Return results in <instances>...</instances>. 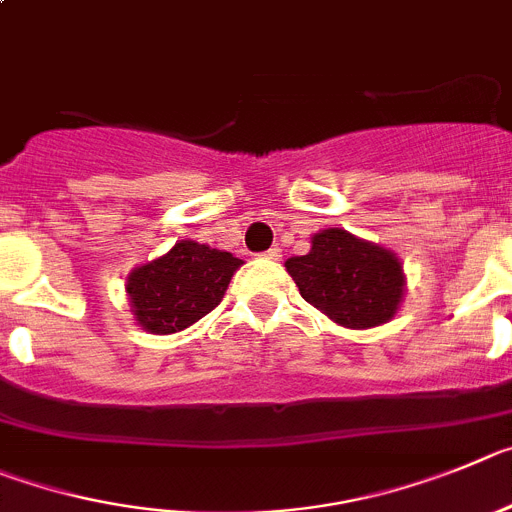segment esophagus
<instances>
[{
	"label": "esophagus",
	"instance_id": "obj_1",
	"mask_svg": "<svg viewBox=\"0 0 512 512\" xmlns=\"http://www.w3.org/2000/svg\"><path fill=\"white\" fill-rule=\"evenodd\" d=\"M265 255H267V257H270V260H275V262H278V260H280V257H283V252H280V247H273V250H267V252H265Z\"/></svg>",
	"mask_w": 512,
	"mask_h": 512
}]
</instances>
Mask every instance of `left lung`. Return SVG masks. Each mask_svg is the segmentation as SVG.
<instances>
[{"instance_id": "obj_1", "label": "left lung", "mask_w": 512, "mask_h": 512, "mask_svg": "<svg viewBox=\"0 0 512 512\" xmlns=\"http://www.w3.org/2000/svg\"><path fill=\"white\" fill-rule=\"evenodd\" d=\"M285 270L313 308L347 329L388 324L405 296L400 257L339 227L313 234L308 255L288 257Z\"/></svg>"}]
</instances>
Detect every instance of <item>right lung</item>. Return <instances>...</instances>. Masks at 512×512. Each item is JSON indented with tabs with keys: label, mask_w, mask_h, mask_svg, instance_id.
I'll return each mask as SVG.
<instances>
[{
	"label": "right lung",
	"mask_w": 512,
	"mask_h": 512,
	"mask_svg": "<svg viewBox=\"0 0 512 512\" xmlns=\"http://www.w3.org/2000/svg\"><path fill=\"white\" fill-rule=\"evenodd\" d=\"M242 267L232 252L178 239L165 255L127 275V301L137 324L150 334L188 329L222 303L229 280Z\"/></svg>",
	"instance_id": "add662e5"
}]
</instances>
